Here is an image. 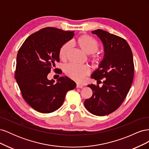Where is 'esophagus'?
Here are the masks:
<instances>
[{"instance_id":"obj_1","label":"esophagus","mask_w":149,"mask_h":149,"mask_svg":"<svg viewBox=\"0 0 149 149\" xmlns=\"http://www.w3.org/2000/svg\"><path fill=\"white\" fill-rule=\"evenodd\" d=\"M83 85L82 84H80L78 83H77V84H76V88H83Z\"/></svg>"}]
</instances>
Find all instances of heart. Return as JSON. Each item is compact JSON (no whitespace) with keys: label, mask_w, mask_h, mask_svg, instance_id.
I'll use <instances>...</instances> for the list:
<instances>
[{"label":"heart","mask_w":149,"mask_h":149,"mask_svg":"<svg viewBox=\"0 0 149 149\" xmlns=\"http://www.w3.org/2000/svg\"><path fill=\"white\" fill-rule=\"evenodd\" d=\"M75 43L81 50L87 55L96 53L99 48V43L96 40L88 35H82L76 40ZM71 45L69 43H66L60 47L58 55L61 60H65L68 53ZM100 59L97 55L93 56L92 60L96 62ZM89 68L86 65H76L68 64L65 66L64 72L69 78L76 82H82L84 78L89 73Z\"/></svg>","instance_id":"1"}]
</instances>
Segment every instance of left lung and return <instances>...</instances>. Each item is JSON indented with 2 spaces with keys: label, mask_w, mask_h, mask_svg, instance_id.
<instances>
[{
  "label": "left lung",
  "mask_w": 149,
  "mask_h": 149,
  "mask_svg": "<svg viewBox=\"0 0 149 149\" xmlns=\"http://www.w3.org/2000/svg\"><path fill=\"white\" fill-rule=\"evenodd\" d=\"M100 38L104 55L91 77L101 83L102 86L88 84L93 95L84 101L91 114L104 116L115 111L121 105L132 83L134 65L132 53L124 38L101 29L91 31Z\"/></svg>",
  "instance_id": "1"
}]
</instances>
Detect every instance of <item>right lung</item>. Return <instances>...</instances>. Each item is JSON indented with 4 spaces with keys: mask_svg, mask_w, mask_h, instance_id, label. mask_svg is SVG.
<instances>
[{
    "mask_svg": "<svg viewBox=\"0 0 149 149\" xmlns=\"http://www.w3.org/2000/svg\"><path fill=\"white\" fill-rule=\"evenodd\" d=\"M74 35V31L43 28L30 35L19 49L15 78L25 101L38 112L50 113L59 109L66 93L76 86L67 76H61L56 83L47 78L60 61V47Z\"/></svg>",
    "mask_w": 149,
    "mask_h": 149,
    "instance_id": "1",
    "label": "right lung"
}]
</instances>
